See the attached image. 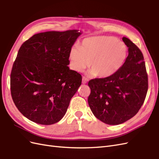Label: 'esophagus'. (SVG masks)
Returning <instances> with one entry per match:
<instances>
[{
  "label": "esophagus",
  "mask_w": 159,
  "mask_h": 159,
  "mask_svg": "<svg viewBox=\"0 0 159 159\" xmlns=\"http://www.w3.org/2000/svg\"><path fill=\"white\" fill-rule=\"evenodd\" d=\"M88 81V78H87L85 76H83V78H82V83L85 84L87 83Z\"/></svg>",
  "instance_id": "obj_1"
}]
</instances>
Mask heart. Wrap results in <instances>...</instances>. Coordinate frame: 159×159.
Returning <instances> with one entry per match:
<instances>
[{
  "label": "heart",
  "mask_w": 159,
  "mask_h": 159,
  "mask_svg": "<svg viewBox=\"0 0 159 159\" xmlns=\"http://www.w3.org/2000/svg\"><path fill=\"white\" fill-rule=\"evenodd\" d=\"M127 53L126 45L117 38L94 36L84 39L81 47H72L69 59L74 70L80 71L89 64L90 75L104 78L112 75L121 68Z\"/></svg>",
  "instance_id": "heart-1"
}]
</instances>
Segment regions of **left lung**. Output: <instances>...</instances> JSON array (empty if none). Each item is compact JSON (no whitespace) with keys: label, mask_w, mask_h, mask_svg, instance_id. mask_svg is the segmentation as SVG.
<instances>
[{"label":"left lung","mask_w":159,"mask_h":159,"mask_svg":"<svg viewBox=\"0 0 159 159\" xmlns=\"http://www.w3.org/2000/svg\"><path fill=\"white\" fill-rule=\"evenodd\" d=\"M123 41L129 54L123 66L107 78L91 80L88 103L101 121L119 125L128 121L141 109L148 90V75L140 49L126 37Z\"/></svg>","instance_id":"8db88e82"}]
</instances>
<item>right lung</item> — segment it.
Listing matches in <instances>:
<instances>
[{
    "label": "right lung",
    "instance_id": "obj_1",
    "mask_svg": "<svg viewBox=\"0 0 159 159\" xmlns=\"http://www.w3.org/2000/svg\"><path fill=\"white\" fill-rule=\"evenodd\" d=\"M78 30L36 34L18 50L11 74L13 102L24 116L41 125L63 118L82 77L70 70L69 54Z\"/></svg>",
    "mask_w": 159,
    "mask_h": 159
}]
</instances>
